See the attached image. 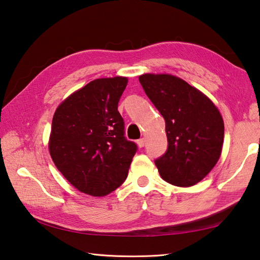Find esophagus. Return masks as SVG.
<instances>
[{
    "label": "esophagus",
    "mask_w": 260,
    "mask_h": 260,
    "mask_svg": "<svg viewBox=\"0 0 260 260\" xmlns=\"http://www.w3.org/2000/svg\"><path fill=\"white\" fill-rule=\"evenodd\" d=\"M145 139H144V138H141V139H139V140H137V145H138V147H139V148H142V147H144L145 146Z\"/></svg>",
    "instance_id": "obj_1"
}]
</instances>
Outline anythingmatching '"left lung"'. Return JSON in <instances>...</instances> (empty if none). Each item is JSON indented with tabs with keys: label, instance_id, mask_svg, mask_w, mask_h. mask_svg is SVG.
<instances>
[{
	"label": "left lung",
	"instance_id": "left-lung-1",
	"mask_svg": "<svg viewBox=\"0 0 260 260\" xmlns=\"http://www.w3.org/2000/svg\"><path fill=\"white\" fill-rule=\"evenodd\" d=\"M140 84L166 122L167 151L155 161L161 178L175 186L198 184L216 165L224 123L215 104L171 74H142Z\"/></svg>",
	"mask_w": 260,
	"mask_h": 260
}]
</instances>
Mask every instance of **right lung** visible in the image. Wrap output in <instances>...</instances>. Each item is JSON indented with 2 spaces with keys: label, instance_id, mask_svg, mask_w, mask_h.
<instances>
[{
  "label": "right lung",
  "instance_id": "add662e5",
  "mask_svg": "<svg viewBox=\"0 0 260 260\" xmlns=\"http://www.w3.org/2000/svg\"><path fill=\"white\" fill-rule=\"evenodd\" d=\"M122 76L98 78L58 105L48 142L51 159L79 192L105 197L122 184L137 151L124 138L119 100Z\"/></svg>",
  "mask_w": 260,
  "mask_h": 260
}]
</instances>
